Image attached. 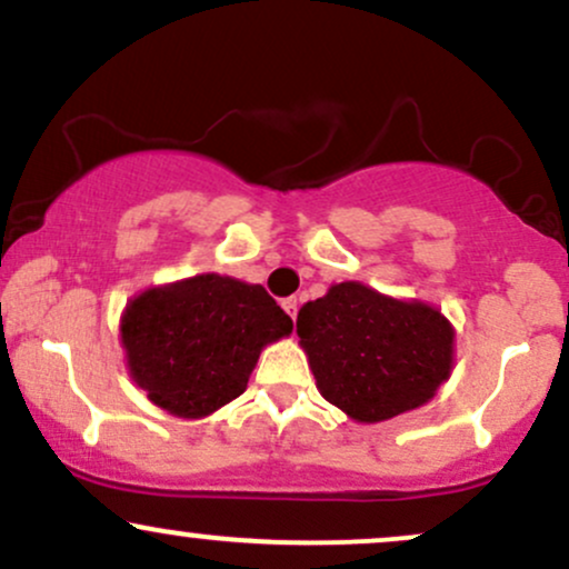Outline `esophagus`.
<instances>
[{
	"mask_svg": "<svg viewBox=\"0 0 569 569\" xmlns=\"http://www.w3.org/2000/svg\"><path fill=\"white\" fill-rule=\"evenodd\" d=\"M280 305H283V310L289 312L291 318H297V310H299V299L297 297H286Z\"/></svg>",
	"mask_w": 569,
	"mask_h": 569,
	"instance_id": "34e87169",
	"label": "esophagus"
}]
</instances>
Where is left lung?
Returning a JSON list of instances; mask_svg holds the SVG:
<instances>
[{
    "label": "left lung",
    "mask_w": 569,
    "mask_h": 569,
    "mask_svg": "<svg viewBox=\"0 0 569 569\" xmlns=\"http://www.w3.org/2000/svg\"><path fill=\"white\" fill-rule=\"evenodd\" d=\"M297 335L321 396L356 422L422 407L455 367V326L439 307L358 280L302 305Z\"/></svg>",
    "instance_id": "left-lung-1"
}]
</instances>
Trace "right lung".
<instances>
[{
	"label": "right lung",
	"instance_id": "1",
	"mask_svg": "<svg viewBox=\"0 0 569 569\" xmlns=\"http://www.w3.org/2000/svg\"><path fill=\"white\" fill-rule=\"evenodd\" d=\"M291 318L259 283L202 272L136 293L120 318L128 375L154 407L200 420L246 390Z\"/></svg>",
	"mask_w": 569,
	"mask_h": 569
}]
</instances>
